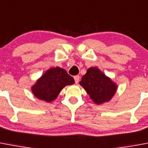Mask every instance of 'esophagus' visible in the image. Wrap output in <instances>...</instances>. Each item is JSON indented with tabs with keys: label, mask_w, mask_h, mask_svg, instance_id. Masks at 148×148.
<instances>
[{
	"label": "esophagus",
	"mask_w": 148,
	"mask_h": 148,
	"mask_svg": "<svg viewBox=\"0 0 148 148\" xmlns=\"http://www.w3.org/2000/svg\"><path fill=\"white\" fill-rule=\"evenodd\" d=\"M74 80H75V83L76 84H78L79 83V80H80V76H78V75H77V76L74 77Z\"/></svg>",
	"instance_id": "esophagus-1"
}]
</instances>
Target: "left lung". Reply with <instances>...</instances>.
<instances>
[{"label": "left lung", "mask_w": 148, "mask_h": 148, "mask_svg": "<svg viewBox=\"0 0 148 148\" xmlns=\"http://www.w3.org/2000/svg\"><path fill=\"white\" fill-rule=\"evenodd\" d=\"M80 85L96 105L110 101L117 89V85L97 67H91L81 78Z\"/></svg>", "instance_id": "8db88e82"}]
</instances>
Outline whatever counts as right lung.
Returning <instances> with one entry per match:
<instances>
[{
	"mask_svg": "<svg viewBox=\"0 0 148 148\" xmlns=\"http://www.w3.org/2000/svg\"><path fill=\"white\" fill-rule=\"evenodd\" d=\"M74 84V78L64 69L59 67L51 68L37 80L32 86V92L40 100L51 102L56 99L64 86Z\"/></svg>",
	"mask_w": 148,
	"mask_h": 148,
	"instance_id": "right-lung-1",
	"label": "right lung"
}]
</instances>
